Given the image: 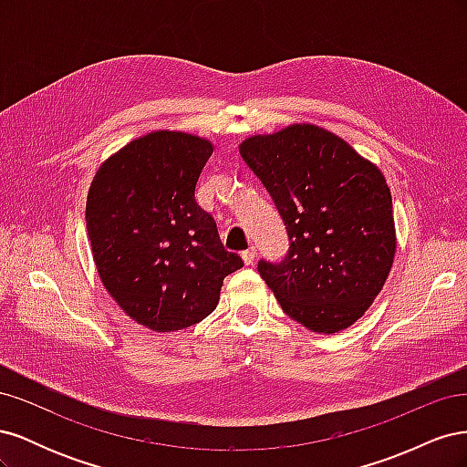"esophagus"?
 <instances>
[{
    "instance_id": "obj_1",
    "label": "esophagus",
    "mask_w": 467,
    "mask_h": 467,
    "mask_svg": "<svg viewBox=\"0 0 467 467\" xmlns=\"http://www.w3.org/2000/svg\"><path fill=\"white\" fill-rule=\"evenodd\" d=\"M255 255H257V253H255V249H247V251H244L242 253V259H244V263L247 265V266H251L253 263H255Z\"/></svg>"
}]
</instances>
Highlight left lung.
<instances>
[{
    "label": "left lung",
    "mask_w": 467,
    "mask_h": 467,
    "mask_svg": "<svg viewBox=\"0 0 467 467\" xmlns=\"http://www.w3.org/2000/svg\"><path fill=\"white\" fill-rule=\"evenodd\" d=\"M290 237L280 265L259 263L285 314L306 329H348L391 271L395 222L384 173L341 136L296 122L239 144Z\"/></svg>",
    "instance_id": "left-lung-1"
}]
</instances>
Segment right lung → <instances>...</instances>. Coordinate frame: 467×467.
<instances>
[{"label": "right lung", "instance_id": "add662e5", "mask_svg": "<svg viewBox=\"0 0 467 467\" xmlns=\"http://www.w3.org/2000/svg\"><path fill=\"white\" fill-rule=\"evenodd\" d=\"M212 151L208 138L155 130L109 155L91 181L86 220L99 278L126 316L155 333L208 317L223 278L244 266L194 199Z\"/></svg>", "mask_w": 467, "mask_h": 467}]
</instances>
